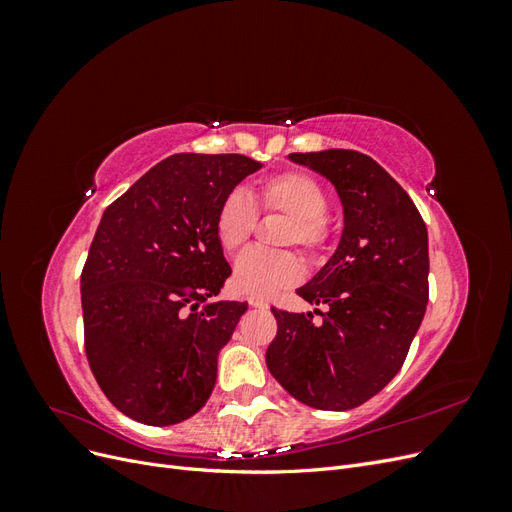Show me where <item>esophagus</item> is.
I'll list each match as a JSON object with an SVG mask.
<instances>
[{
    "label": "esophagus",
    "instance_id": "esophagus-1",
    "mask_svg": "<svg viewBox=\"0 0 512 512\" xmlns=\"http://www.w3.org/2000/svg\"><path fill=\"white\" fill-rule=\"evenodd\" d=\"M247 303H250L252 307H258V309H267L269 307V303L265 299H260V297H250V299H247Z\"/></svg>",
    "mask_w": 512,
    "mask_h": 512
}]
</instances>
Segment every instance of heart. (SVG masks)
Returning a JSON list of instances; mask_svg holds the SVG:
<instances>
[{
  "instance_id": "heart-1",
  "label": "heart",
  "mask_w": 512,
  "mask_h": 512,
  "mask_svg": "<svg viewBox=\"0 0 512 512\" xmlns=\"http://www.w3.org/2000/svg\"><path fill=\"white\" fill-rule=\"evenodd\" d=\"M327 207V192L312 175L288 170L260 181L250 198L243 192L228 194L215 213V237L226 252H237L252 237L256 209H260L288 218L282 245H299L307 254H316L329 235V222L324 218ZM301 275L303 265L297 254L247 250L232 269V288L247 297H271L299 282Z\"/></svg>"
}]
</instances>
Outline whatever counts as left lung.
<instances>
[{"mask_svg":"<svg viewBox=\"0 0 512 512\" xmlns=\"http://www.w3.org/2000/svg\"><path fill=\"white\" fill-rule=\"evenodd\" d=\"M290 162L327 179L342 203L337 250L297 288L312 312L273 309L271 376L305 406L350 410L389 384L406 361L429 299L427 226L406 190L365 153H290Z\"/></svg>","mask_w":512,"mask_h":512,"instance_id":"1","label":"left lung"}]
</instances>
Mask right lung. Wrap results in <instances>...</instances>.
<instances>
[{"label":"right lung","mask_w":512,"mask_h":512,"mask_svg":"<svg viewBox=\"0 0 512 512\" xmlns=\"http://www.w3.org/2000/svg\"><path fill=\"white\" fill-rule=\"evenodd\" d=\"M260 168L239 153H175L102 213L81 275L85 352L104 395L138 423L177 425L207 404L247 309L213 301L230 275L215 213Z\"/></svg>","instance_id":"add662e5"}]
</instances>
